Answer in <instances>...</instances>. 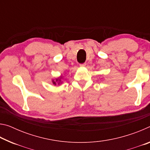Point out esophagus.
I'll list each match as a JSON object with an SVG mask.
<instances>
[{"instance_id": "1", "label": "esophagus", "mask_w": 150, "mask_h": 150, "mask_svg": "<svg viewBox=\"0 0 150 150\" xmlns=\"http://www.w3.org/2000/svg\"><path fill=\"white\" fill-rule=\"evenodd\" d=\"M86 65H87V64H86V63H81L79 65H80V67H85Z\"/></svg>"}]
</instances>
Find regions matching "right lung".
Segmentation results:
<instances>
[{"mask_svg": "<svg viewBox=\"0 0 150 150\" xmlns=\"http://www.w3.org/2000/svg\"><path fill=\"white\" fill-rule=\"evenodd\" d=\"M62 77H59L58 79H55V81H54V80H52V83H53V84L54 85H56V84H57V82H58V84H60V83H61V79H62Z\"/></svg>", "mask_w": 150, "mask_h": 150, "instance_id": "obj_1", "label": "right lung"}]
</instances>
